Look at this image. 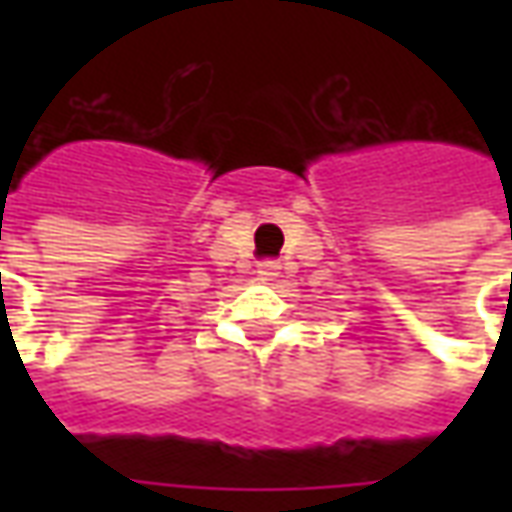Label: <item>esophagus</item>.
<instances>
[{
	"label": "esophagus",
	"mask_w": 512,
	"mask_h": 512,
	"mask_svg": "<svg viewBox=\"0 0 512 512\" xmlns=\"http://www.w3.org/2000/svg\"><path fill=\"white\" fill-rule=\"evenodd\" d=\"M279 274V263L277 260H263V263H260V266H257V277L260 279H274Z\"/></svg>",
	"instance_id": "34e87169"
}]
</instances>
